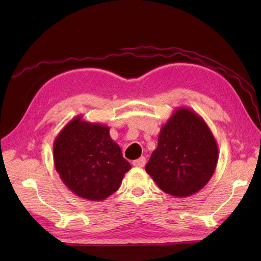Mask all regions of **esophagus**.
<instances>
[{
  "instance_id": "obj_1",
  "label": "esophagus",
  "mask_w": 261,
  "mask_h": 261,
  "mask_svg": "<svg viewBox=\"0 0 261 261\" xmlns=\"http://www.w3.org/2000/svg\"><path fill=\"white\" fill-rule=\"evenodd\" d=\"M145 164H146V158L145 156H140L139 159L133 161V165H134V167H136V168H144Z\"/></svg>"
}]
</instances>
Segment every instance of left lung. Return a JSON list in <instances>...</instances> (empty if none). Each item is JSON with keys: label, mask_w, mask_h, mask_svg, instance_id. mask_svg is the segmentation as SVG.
I'll list each match as a JSON object with an SVG mask.
<instances>
[{"label": "left lung", "mask_w": 261, "mask_h": 261, "mask_svg": "<svg viewBox=\"0 0 261 261\" xmlns=\"http://www.w3.org/2000/svg\"><path fill=\"white\" fill-rule=\"evenodd\" d=\"M219 149L203 118L177 108L159 134L146 172L164 193L184 198L198 193L215 173Z\"/></svg>", "instance_id": "obj_1"}]
</instances>
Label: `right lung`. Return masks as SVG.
Segmentation results:
<instances>
[{
    "label": "right lung",
    "instance_id": "add662e5",
    "mask_svg": "<svg viewBox=\"0 0 261 261\" xmlns=\"http://www.w3.org/2000/svg\"><path fill=\"white\" fill-rule=\"evenodd\" d=\"M55 170L70 192L81 198L105 200L120 188L132 167L110 136V127L78 115L59 133L53 144Z\"/></svg>",
    "mask_w": 261,
    "mask_h": 261
}]
</instances>
